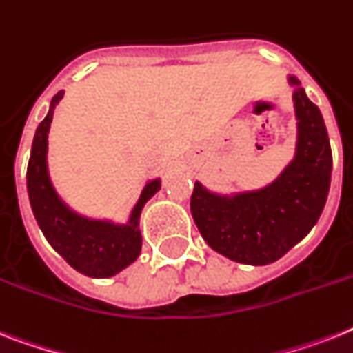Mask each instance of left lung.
<instances>
[{"label": "left lung", "mask_w": 353, "mask_h": 353, "mask_svg": "<svg viewBox=\"0 0 353 353\" xmlns=\"http://www.w3.org/2000/svg\"><path fill=\"white\" fill-rule=\"evenodd\" d=\"M297 116L296 156L261 190L221 196L196 181L192 217L210 248L245 265H270L296 246L319 219L332 176V150L319 108L297 77H288Z\"/></svg>", "instance_id": "1"}]
</instances>
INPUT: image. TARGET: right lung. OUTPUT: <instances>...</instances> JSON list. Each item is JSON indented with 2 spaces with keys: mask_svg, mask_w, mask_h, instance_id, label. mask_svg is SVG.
<instances>
[{
  "mask_svg": "<svg viewBox=\"0 0 353 353\" xmlns=\"http://www.w3.org/2000/svg\"><path fill=\"white\" fill-rule=\"evenodd\" d=\"M63 97V90L52 97L47 117L39 123L32 141L27 168L28 199L43 236L68 265L88 277H112L127 268L141 252L139 217L143 206L161 188L154 179L143 188L127 225H116L101 219H88L70 210L54 190L47 168V137L52 123L54 107Z\"/></svg>",
  "mask_w": 353,
  "mask_h": 353,
  "instance_id": "obj_1",
  "label": "right lung"
}]
</instances>
